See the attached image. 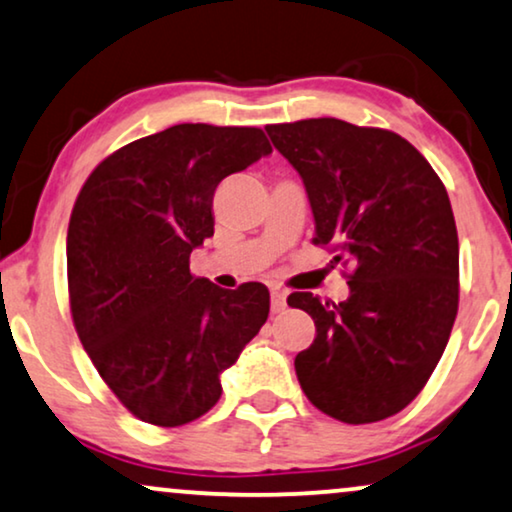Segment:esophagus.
<instances>
[{
  "label": "esophagus",
  "instance_id": "esophagus-1",
  "mask_svg": "<svg viewBox=\"0 0 512 512\" xmlns=\"http://www.w3.org/2000/svg\"><path fill=\"white\" fill-rule=\"evenodd\" d=\"M285 309V292L283 290H271V311L281 313Z\"/></svg>",
  "mask_w": 512,
  "mask_h": 512
}]
</instances>
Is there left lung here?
<instances>
[{
    "instance_id": "obj_1",
    "label": "left lung",
    "mask_w": 512,
    "mask_h": 512,
    "mask_svg": "<svg viewBox=\"0 0 512 512\" xmlns=\"http://www.w3.org/2000/svg\"><path fill=\"white\" fill-rule=\"evenodd\" d=\"M302 177L316 245L349 267V299L292 292L316 339L297 353L306 398L344 424L393 417L426 386L459 309V236L447 189L398 133L342 119L271 124Z\"/></svg>"
}]
</instances>
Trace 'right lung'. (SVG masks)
<instances>
[{
    "label": "right lung",
    "instance_id": "1",
    "mask_svg": "<svg viewBox=\"0 0 512 512\" xmlns=\"http://www.w3.org/2000/svg\"><path fill=\"white\" fill-rule=\"evenodd\" d=\"M267 154L262 128L177 124L109 154L74 201V327L105 384L147 424L206 414L220 374L267 323V285L222 290L189 271L215 231L217 185Z\"/></svg>",
    "mask_w": 512,
    "mask_h": 512
}]
</instances>
